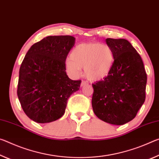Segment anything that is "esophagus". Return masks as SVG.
<instances>
[{"instance_id":"34e87169","label":"esophagus","mask_w":159,"mask_h":159,"mask_svg":"<svg viewBox=\"0 0 159 159\" xmlns=\"http://www.w3.org/2000/svg\"><path fill=\"white\" fill-rule=\"evenodd\" d=\"M86 84H88V82L87 81H84V80H83L81 83V87H83V86H84Z\"/></svg>"}]
</instances>
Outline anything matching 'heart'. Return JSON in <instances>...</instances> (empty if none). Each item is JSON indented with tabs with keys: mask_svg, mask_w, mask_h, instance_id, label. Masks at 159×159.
I'll return each instance as SVG.
<instances>
[{
	"mask_svg": "<svg viewBox=\"0 0 159 159\" xmlns=\"http://www.w3.org/2000/svg\"><path fill=\"white\" fill-rule=\"evenodd\" d=\"M66 62L67 72L73 77L79 76L82 67L92 81H100L111 74L115 56L110 46L99 42L82 43L75 46Z\"/></svg>",
	"mask_w": 159,
	"mask_h": 159,
	"instance_id": "obj_1",
	"label": "heart"
}]
</instances>
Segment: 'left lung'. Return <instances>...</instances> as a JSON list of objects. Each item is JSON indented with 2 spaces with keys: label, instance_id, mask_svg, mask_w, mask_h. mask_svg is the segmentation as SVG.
Instances as JSON below:
<instances>
[{
  "label": "left lung",
  "instance_id": "obj_1",
  "mask_svg": "<svg viewBox=\"0 0 159 159\" xmlns=\"http://www.w3.org/2000/svg\"><path fill=\"white\" fill-rule=\"evenodd\" d=\"M106 41L115 61L111 74L92 84V108L103 121L122 125L133 120L144 103L147 76L141 56L128 41Z\"/></svg>",
  "mask_w": 159,
  "mask_h": 159
}]
</instances>
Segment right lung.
Wrapping results in <instances>:
<instances>
[{
  "label": "right lung",
  "instance_id": "1",
  "mask_svg": "<svg viewBox=\"0 0 159 159\" xmlns=\"http://www.w3.org/2000/svg\"><path fill=\"white\" fill-rule=\"evenodd\" d=\"M72 36H49L31 46L21 64L17 97L25 113L38 123L64 115L67 99L81 80H70L66 61L75 45Z\"/></svg>",
  "mask_w": 159,
  "mask_h": 159
}]
</instances>
